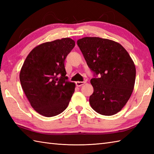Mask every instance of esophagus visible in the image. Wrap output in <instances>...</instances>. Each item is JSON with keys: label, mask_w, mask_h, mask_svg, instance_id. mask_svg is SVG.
<instances>
[{"label": "esophagus", "mask_w": 154, "mask_h": 154, "mask_svg": "<svg viewBox=\"0 0 154 154\" xmlns=\"http://www.w3.org/2000/svg\"><path fill=\"white\" fill-rule=\"evenodd\" d=\"M75 83H76V85L77 87H81V86L83 85L85 83V81H77Z\"/></svg>", "instance_id": "esophagus-1"}]
</instances>
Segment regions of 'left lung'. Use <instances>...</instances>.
Returning a JSON list of instances; mask_svg holds the SVG:
<instances>
[{"mask_svg": "<svg viewBox=\"0 0 154 154\" xmlns=\"http://www.w3.org/2000/svg\"><path fill=\"white\" fill-rule=\"evenodd\" d=\"M87 64L94 75L89 97L92 109L105 116L122 110L133 92L136 67L122 45L109 39L85 37L77 40Z\"/></svg>", "mask_w": 154, "mask_h": 154, "instance_id": "left-lung-1", "label": "left lung"}]
</instances>
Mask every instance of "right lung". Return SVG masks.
Returning <instances> with one entry per match:
<instances>
[{
	"instance_id": "1",
	"label": "right lung",
	"mask_w": 154,
	"mask_h": 154,
	"mask_svg": "<svg viewBox=\"0 0 154 154\" xmlns=\"http://www.w3.org/2000/svg\"><path fill=\"white\" fill-rule=\"evenodd\" d=\"M75 45L69 38L45 42L35 47L23 63L22 88L32 107L42 116L58 115L71 99L75 84L67 81L64 62Z\"/></svg>"
}]
</instances>
